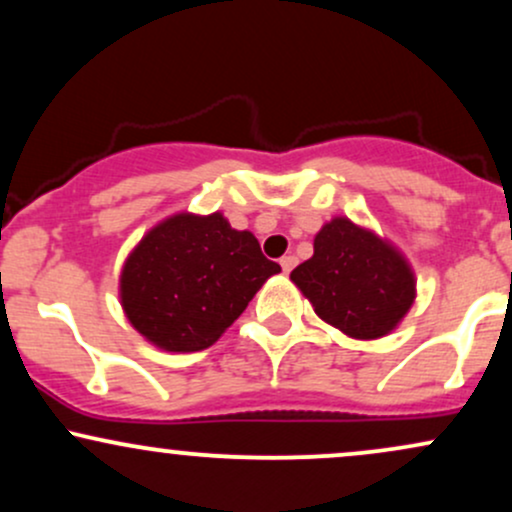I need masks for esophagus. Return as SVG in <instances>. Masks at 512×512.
Returning <instances> with one entry per match:
<instances>
[{
  "label": "esophagus",
  "instance_id": "esophagus-1",
  "mask_svg": "<svg viewBox=\"0 0 512 512\" xmlns=\"http://www.w3.org/2000/svg\"><path fill=\"white\" fill-rule=\"evenodd\" d=\"M279 264H281V269H284V272L289 274L291 269L296 267V257H293V255H284V257H281V260H279Z\"/></svg>",
  "mask_w": 512,
  "mask_h": 512
}]
</instances>
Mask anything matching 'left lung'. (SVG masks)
<instances>
[{"instance_id": "left-lung-1", "label": "left lung", "mask_w": 512, "mask_h": 512, "mask_svg": "<svg viewBox=\"0 0 512 512\" xmlns=\"http://www.w3.org/2000/svg\"><path fill=\"white\" fill-rule=\"evenodd\" d=\"M313 248L291 281L315 313L354 339H378L395 330L416 298L407 260L387 240L342 216L322 226Z\"/></svg>"}]
</instances>
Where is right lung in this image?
Wrapping results in <instances>:
<instances>
[{
    "instance_id": "right-lung-1",
    "label": "right lung",
    "mask_w": 512,
    "mask_h": 512,
    "mask_svg": "<svg viewBox=\"0 0 512 512\" xmlns=\"http://www.w3.org/2000/svg\"><path fill=\"white\" fill-rule=\"evenodd\" d=\"M281 267L250 231L223 216L175 214L151 228L127 257L120 298L127 320L166 351H202L248 308Z\"/></svg>"
}]
</instances>
